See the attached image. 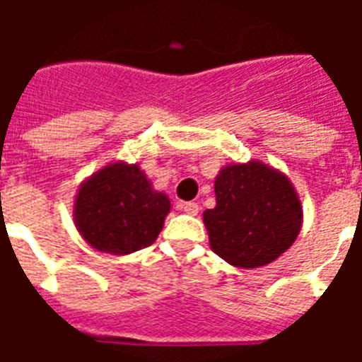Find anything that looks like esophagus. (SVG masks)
I'll return each mask as SVG.
<instances>
[{
    "mask_svg": "<svg viewBox=\"0 0 362 362\" xmlns=\"http://www.w3.org/2000/svg\"><path fill=\"white\" fill-rule=\"evenodd\" d=\"M180 209L186 212V214L189 216H195L199 212V204L193 203V201H189V203H180Z\"/></svg>",
    "mask_w": 362,
    "mask_h": 362,
    "instance_id": "esophagus-1",
    "label": "esophagus"
}]
</instances>
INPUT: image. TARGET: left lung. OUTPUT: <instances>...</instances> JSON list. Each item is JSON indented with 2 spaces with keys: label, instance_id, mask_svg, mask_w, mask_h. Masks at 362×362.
Listing matches in <instances>:
<instances>
[{
  "label": "left lung",
  "instance_id": "obj_1",
  "mask_svg": "<svg viewBox=\"0 0 362 362\" xmlns=\"http://www.w3.org/2000/svg\"><path fill=\"white\" fill-rule=\"evenodd\" d=\"M216 206L204 210L212 252L240 269L272 263L303 227V203L281 170L252 159L221 167Z\"/></svg>",
  "mask_w": 362,
  "mask_h": 362
}]
</instances>
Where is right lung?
Returning <instances> with one entry per match:
<instances>
[{"label":"right lung","mask_w":362,"mask_h":362,"mask_svg":"<svg viewBox=\"0 0 362 362\" xmlns=\"http://www.w3.org/2000/svg\"><path fill=\"white\" fill-rule=\"evenodd\" d=\"M169 212V197L153 189L139 165L125 161L105 165L82 182L73 206L81 237L112 255L153 244Z\"/></svg>","instance_id":"1"}]
</instances>
